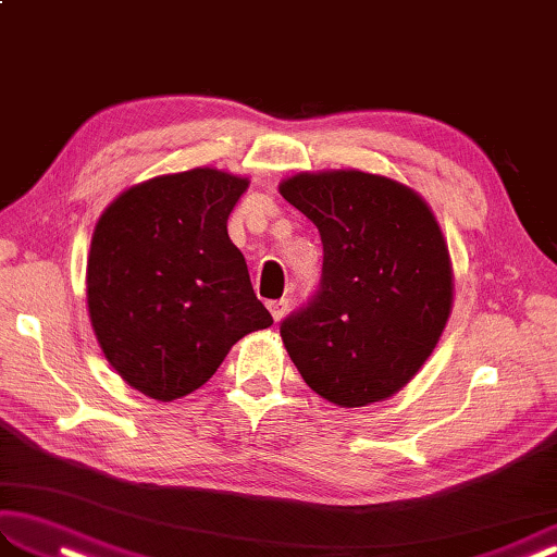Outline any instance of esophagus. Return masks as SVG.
<instances>
[{"label": "esophagus", "mask_w": 557, "mask_h": 557, "mask_svg": "<svg viewBox=\"0 0 557 557\" xmlns=\"http://www.w3.org/2000/svg\"><path fill=\"white\" fill-rule=\"evenodd\" d=\"M268 309L272 313V321L280 323L282 318H285V313L289 311V299H280V301H270Z\"/></svg>", "instance_id": "esophagus-1"}]
</instances>
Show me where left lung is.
I'll return each mask as SVG.
<instances>
[{"label": "left lung", "mask_w": 557, "mask_h": 557, "mask_svg": "<svg viewBox=\"0 0 557 557\" xmlns=\"http://www.w3.org/2000/svg\"><path fill=\"white\" fill-rule=\"evenodd\" d=\"M282 198L323 242L313 297L280 335L313 393L363 407L405 387L453 309V268L433 212L411 188L357 170L297 174Z\"/></svg>", "instance_id": "8db88e82"}]
</instances>
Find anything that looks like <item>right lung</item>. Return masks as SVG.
<instances>
[{
    "instance_id": "obj_1",
    "label": "right lung",
    "mask_w": 557,
    "mask_h": 557,
    "mask_svg": "<svg viewBox=\"0 0 557 557\" xmlns=\"http://www.w3.org/2000/svg\"><path fill=\"white\" fill-rule=\"evenodd\" d=\"M248 180L210 168L156 176L102 212L88 313L112 369L170 401L208 383L234 342L272 325L227 218Z\"/></svg>"
}]
</instances>
